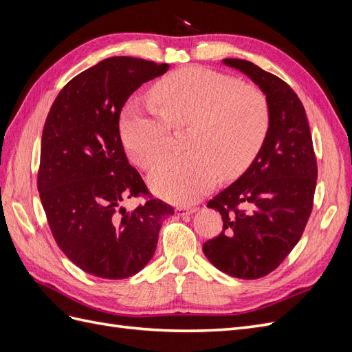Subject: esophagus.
Segmentation results:
<instances>
[{"mask_svg":"<svg viewBox=\"0 0 352 352\" xmlns=\"http://www.w3.org/2000/svg\"><path fill=\"white\" fill-rule=\"evenodd\" d=\"M176 216L179 217H185V216H190L194 214V212L197 211V208H188V207H177L176 210Z\"/></svg>","mask_w":352,"mask_h":352,"instance_id":"1","label":"esophagus"}]
</instances>
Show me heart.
Wrapping results in <instances>:
<instances>
[{"instance_id":"obj_1","label":"heart","mask_w":352,"mask_h":352,"mask_svg":"<svg viewBox=\"0 0 352 352\" xmlns=\"http://www.w3.org/2000/svg\"><path fill=\"white\" fill-rule=\"evenodd\" d=\"M155 107L138 101L122 117L126 151L142 168H151L168 150L170 126H189L186 154L170 155L148 182L173 204H192L223 177L241 175L258 153L270 126L269 102L261 89L202 67L180 69L151 91Z\"/></svg>"}]
</instances>
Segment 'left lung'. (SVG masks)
<instances>
[{
	"label": "left lung",
	"mask_w": 352,
	"mask_h": 352,
	"mask_svg": "<svg viewBox=\"0 0 352 352\" xmlns=\"http://www.w3.org/2000/svg\"><path fill=\"white\" fill-rule=\"evenodd\" d=\"M269 102L267 136L251 166L207 207L217 210L223 230L202 245L212 265L238 279H258L286 258L311 214L317 162L304 105L292 88L254 63L225 58Z\"/></svg>",
	"instance_id": "1"
}]
</instances>
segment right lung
<instances>
[{
    "label": "right lung",
    "instance_id": "obj_1",
    "mask_svg": "<svg viewBox=\"0 0 352 352\" xmlns=\"http://www.w3.org/2000/svg\"><path fill=\"white\" fill-rule=\"evenodd\" d=\"M168 65L111 57L73 78L47 116L38 190L60 250L79 269L126 279L150 263L163 220L173 207L148 198L127 211L122 202L148 195L127 162L119 119L127 98Z\"/></svg>",
    "mask_w": 352,
    "mask_h": 352
}]
</instances>
